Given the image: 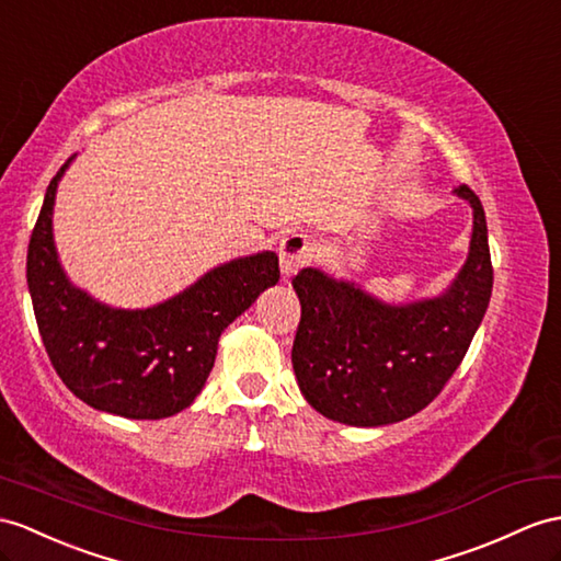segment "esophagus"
Masks as SVG:
<instances>
[{
	"label": "esophagus",
	"instance_id": "1",
	"mask_svg": "<svg viewBox=\"0 0 561 561\" xmlns=\"http://www.w3.org/2000/svg\"><path fill=\"white\" fill-rule=\"evenodd\" d=\"M313 252V242L305 233H290L280 240L278 256H280V273L283 278H293L302 268Z\"/></svg>",
	"mask_w": 561,
	"mask_h": 561
}]
</instances>
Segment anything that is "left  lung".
Instances as JSON below:
<instances>
[{
    "label": "left lung",
    "instance_id": "left-lung-1",
    "mask_svg": "<svg viewBox=\"0 0 561 561\" xmlns=\"http://www.w3.org/2000/svg\"><path fill=\"white\" fill-rule=\"evenodd\" d=\"M467 262L435 297L392 305L321 268H302L293 288L302 319L293 368L305 400L325 419L359 428L398 423L428 407L467 354L493 293L488 226L473 190Z\"/></svg>",
    "mask_w": 561,
    "mask_h": 561
}]
</instances>
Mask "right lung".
I'll use <instances>...</instances> for the list:
<instances>
[{
  "mask_svg": "<svg viewBox=\"0 0 561 561\" xmlns=\"http://www.w3.org/2000/svg\"><path fill=\"white\" fill-rule=\"evenodd\" d=\"M51 178L28 244V290L51 366L78 400L126 419H167L195 402L218 337L280 278L276 252L230 259L147 309L108 307L71 283L54 244Z\"/></svg>",
  "mask_w": 561,
  "mask_h": 561,
  "instance_id": "add662e5",
  "label": "right lung"
}]
</instances>
